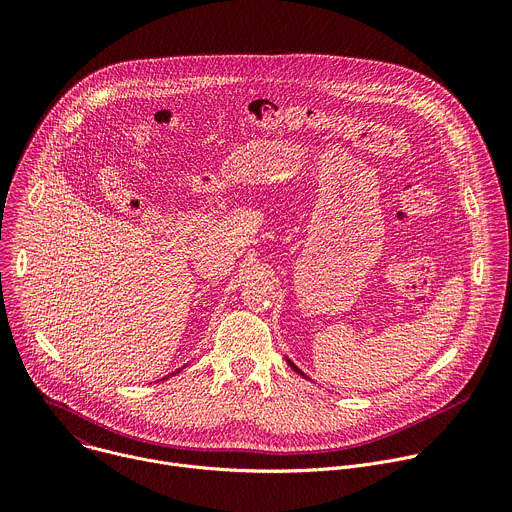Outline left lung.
<instances>
[{"label":"left lung","mask_w":512,"mask_h":512,"mask_svg":"<svg viewBox=\"0 0 512 512\" xmlns=\"http://www.w3.org/2000/svg\"><path fill=\"white\" fill-rule=\"evenodd\" d=\"M289 364H291V366H293V368H295V370H297V372H299V374H303V372H301V370H299V368H297V366H295V364H293V362H289ZM303 376H305V374H303Z\"/></svg>","instance_id":"8db88e82"}]
</instances>
